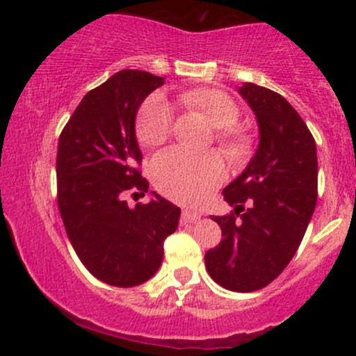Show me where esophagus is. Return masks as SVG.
Wrapping results in <instances>:
<instances>
[{
  "instance_id": "obj_1",
  "label": "esophagus",
  "mask_w": 356,
  "mask_h": 356,
  "mask_svg": "<svg viewBox=\"0 0 356 356\" xmlns=\"http://www.w3.org/2000/svg\"><path fill=\"white\" fill-rule=\"evenodd\" d=\"M201 212H195V211H191V209H184L182 211V224L186 226V224H191V222H195L197 219H201Z\"/></svg>"
}]
</instances>
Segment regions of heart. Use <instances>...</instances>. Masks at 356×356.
Wrapping results in <instances>:
<instances>
[{
    "mask_svg": "<svg viewBox=\"0 0 356 356\" xmlns=\"http://www.w3.org/2000/svg\"><path fill=\"white\" fill-rule=\"evenodd\" d=\"M187 108L197 110L218 130V142L227 157L239 161L249 150V138L234 129L239 108L227 93L216 88L187 90L179 95ZM172 129V108L164 97L155 93L142 105L137 120V137L144 145L167 140ZM157 189L181 202L202 199L222 181V162L212 152H189L172 147L159 152L150 165Z\"/></svg>",
    "mask_w": 356,
    "mask_h": 356,
    "instance_id": "1",
    "label": "heart"
}]
</instances>
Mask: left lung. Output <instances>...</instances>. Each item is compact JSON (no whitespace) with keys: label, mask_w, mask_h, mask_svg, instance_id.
<instances>
[{"label":"left lung","mask_w":356,"mask_h":356,"mask_svg":"<svg viewBox=\"0 0 356 356\" xmlns=\"http://www.w3.org/2000/svg\"><path fill=\"white\" fill-rule=\"evenodd\" d=\"M256 115L259 144L246 169L224 187L229 216H214L224 238L206 252L212 280L238 293L264 288L300 248L318 197L316 144L312 132L273 90L238 88Z\"/></svg>","instance_id":"left-lung-1"}]
</instances>
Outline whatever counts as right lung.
I'll return each mask as SVG.
<instances>
[{
	"mask_svg": "<svg viewBox=\"0 0 356 356\" xmlns=\"http://www.w3.org/2000/svg\"><path fill=\"white\" fill-rule=\"evenodd\" d=\"M165 79L122 70L83 97L65 125L56 154L58 209L85 268L97 280L132 288L161 268L164 241L177 229L181 209L150 192L130 207L127 195H144L136 117L142 102Z\"/></svg>",
	"mask_w": 356,
	"mask_h": 356,
	"instance_id": "add662e5",
	"label": "right lung"
}]
</instances>
